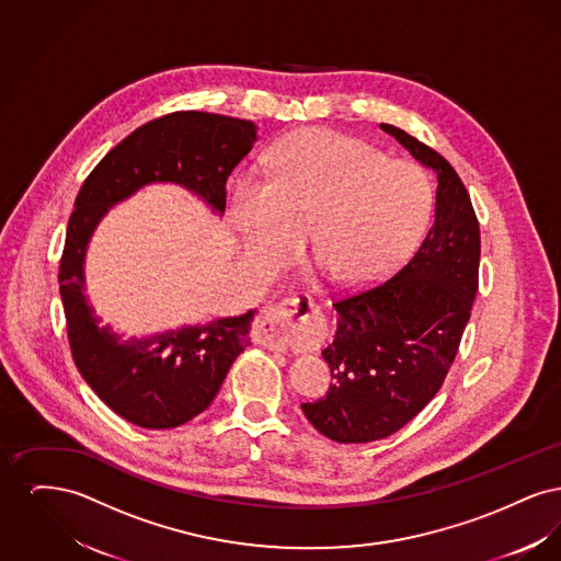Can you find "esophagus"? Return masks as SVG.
Instances as JSON below:
<instances>
[{
  "mask_svg": "<svg viewBox=\"0 0 561 561\" xmlns=\"http://www.w3.org/2000/svg\"><path fill=\"white\" fill-rule=\"evenodd\" d=\"M307 305L309 309H313V302L309 298H284L275 305H267L259 320H256V339L268 348H277V351H286L293 343L294 332L300 330L302 321L307 320V316H300V307Z\"/></svg>",
  "mask_w": 561,
  "mask_h": 561,
  "instance_id": "esophagus-1",
  "label": "esophagus"
}]
</instances>
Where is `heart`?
I'll return each instance as SVG.
<instances>
[{
    "instance_id": "heart-1",
    "label": "heart",
    "mask_w": 561,
    "mask_h": 561,
    "mask_svg": "<svg viewBox=\"0 0 561 561\" xmlns=\"http://www.w3.org/2000/svg\"><path fill=\"white\" fill-rule=\"evenodd\" d=\"M245 256L279 267L307 231L321 267L343 286L368 284L416 245L433 210L427 172L330 130H300L268 153L267 176L229 185Z\"/></svg>"
}]
</instances>
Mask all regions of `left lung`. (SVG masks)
<instances>
[{
    "label": "left lung",
    "instance_id": "8db88e82",
    "mask_svg": "<svg viewBox=\"0 0 561 561\" xmlns=\"http://www.w3.org/2000/svg\"><path fill=\"white\" fill-rule=\"evenodd\" d=\"M412 158L437 174L435 216L391 279L334 302V341L321 351L332 385L302 403L309 423L339 444L389 437L439 391L471 318L480 277V222L453 165L391 124Z\"/></svg>",
    "mask_w": 561,
    "mask_h": 561
}]
</instances>
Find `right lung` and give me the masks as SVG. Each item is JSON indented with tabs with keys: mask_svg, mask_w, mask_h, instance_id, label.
I'll list each match as a JSON object with an SVG mask.
<instances>
[{
	"mask_svg": "<svg viewBox=\"0 0 561 561\" xmlns=\"http://www.w3.org/2000/svg\"><path fill=\"white\" fill-rule=\"evenodd\" d=\"M254 142L252 122L206 111L168 113L113 147L76 197L58 271L71 355L92 391L133 425L179 427L204 412L250 345L256 311L124 341L101 325L85 298L90 238L108 208L151 183L181 185L225 213L227 179Z\"/></svg>",
	"mask_w": 561,
	"mask_h": 561,
	"instance_id": "1",
	"label": "right lung"
}]
</instances>
